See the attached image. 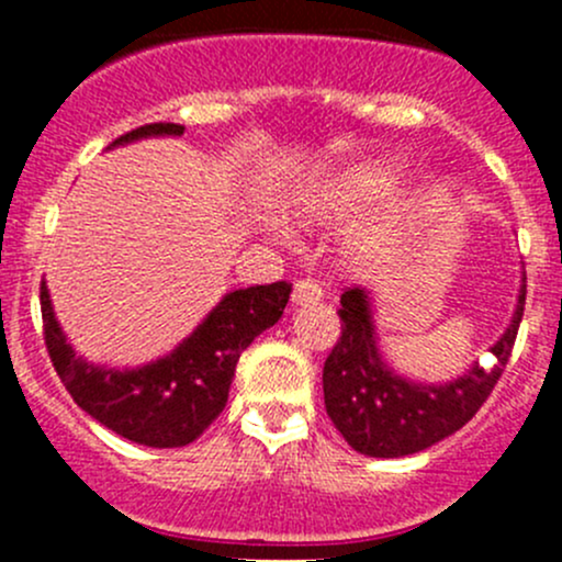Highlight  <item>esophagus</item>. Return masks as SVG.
Wrapping results in <instances>:
<instances>
[{"mask_svg":"<svg viewBox=\"0 0 562 562\" xmlns=\"http://www.w3.org/2000/svg\"><path fill=\"white\" fill-rule=\"evenodd\" d=\"M293 304H315L323 299V288L317 285L315 280H296V285H293Z\"/></svg>","mask_w":562,"mask_h":562,"instance_id":"esophagus-1","label":"esophagus"}]
</instances>
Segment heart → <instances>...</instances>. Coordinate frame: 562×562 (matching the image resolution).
<instances>
[{"instance_id": "b5f03b06", "label": "heart", "mask_w": 562, "mask_h": 562, "mask_svg": "<svg viewBox=\"0 0 562 562\" xmlns=\"http://www.w3.org/2000/svg\"><path fill=\"white\" fill-rule=\"evenodd\" d=\"M389 187L391 173L386 168H353V171L334 176L331 181L304 195L296 203V214L302 220H313V223H334V220L353 217V214L372 206ZM405 231V209H391L381 220L364 225L350 245L361 258H375V255H386L400 245Z\"/></svg>"}]
</instances>
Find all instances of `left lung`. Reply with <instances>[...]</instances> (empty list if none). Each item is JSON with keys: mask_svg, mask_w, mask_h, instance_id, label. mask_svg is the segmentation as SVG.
I'll return each mask as SVG.
<instances>
[{"mask_svg": "<svg viewBox=\"0 0 562 562\" xmlns=\"http://www.w3.org/2000/svg\"><path fill=\"white\" fill-rule=\"evenodd\" d=\"M525 293L527 285L519 291L517 313L506 334L490 348L495 356L492 367L473 364L457 381L432 386L396 375L383 361L370 296L361 288H348L339 296L342 334L323 364V400L328 418L350 449L367 457H407L462 429L484 405L512 359Z\"/></svg>", "mask_w": 562, "mask_h": 562, "instance_id": "left-lung-1", "label": "left lung"}]
</instances>
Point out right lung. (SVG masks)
<instances>
[{
    "mask_svg": "<svg viewBox=\"0 0 562 562\" xmlns=\"http://www.w3.org/2000/svg\"><path fill=\"white\" fill-rule=\"evenodd\" d=\"M181 133V124L155 122L119 135L111 146ZM288 299L285 280L228 293L179 348L138 370L119 372L76 356L56 323L48 288L40 285L45 348L76 405L122 438L151 449H179L201 438L228 402L241 350L280 321Z\"/></svg>",
    "mask_w": 562,
    "mask_h": 562,
    "instance_id": "1",
    "label": "right lung"
}]
</instances>
